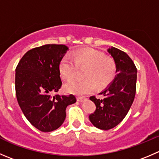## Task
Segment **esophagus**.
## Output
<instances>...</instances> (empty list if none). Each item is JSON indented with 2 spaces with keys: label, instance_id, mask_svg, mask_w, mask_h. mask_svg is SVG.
Instances as JSON below:
<instances>
[{
  "label": "esophagus",
  "instance_id": "34e87169",
  "mask_svg": "<svg viewBox=\"0 0 159 159\" xmlns=\"http://www.w3.org/2000/svg\"><path fill=\"white\" fill-rule=\"evenodd\" d=\"M85 99H86V98H84V97L78 96V98H77V100H78V102H83V101H84Z\"/></svg>",
  "mask_w": 159,
  "mask_h": 159
}]
</instances>
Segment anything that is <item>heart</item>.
Returning <instances> with one entry per match:
<instances>
[{
	"label": "heart",
	"mask_w": 159,
	"mask_h": 159,
	"mask_svg": "<svg viewBox=\"0 0 159 159\" xmlns=\"http://www.w3.org/2000/svg\"><path fill=\"white\" fill-rule=\"evenodd\" d=\"M76 67H84L82 71L84 79H75L67 83L64 90L77 95L91 93L95 90V85L99 89L107 86L113 80L116 70L112 58L92 48L76 50L71 57L64 56L59 64L61 78L67 81L71 79Z\"/></svg>",
	"instance_id": "heart-1"
}]
</instances>
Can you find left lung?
<instances>
[{
    "label": "left lung",
    "mask_w": 159,
    "mask_h": 159,
    "mask_svg": "<svg viewBox=\"0 0 159 159\" xmlns=\"http://www.w3.org/2000/svg\"><path fill=\"white\" fill-rule=\"evenodd\" d=\"M116 67L115 79L101 95L102 99L91 96L96 109L89 115L91 123L97 128L107 130L118 125L127 116L136 93L137 68L130 57L115 47L108 50Z\"/></svg>",
    "instance_id": "obj_1"
}]
</instances>
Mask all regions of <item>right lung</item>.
Segmentation results:
<instances>
[{"instance_id":"obj_1","label":"right lung","mask_w":159,"mask_h":159,"mask_svg":"<svg viewBox=\"0 0 159 159\" xmlns=\"http://www.w3.org/2000/svg\"><path fill=\"white\" fill-rule=\"evenodd\" d=\"M68 50L65 45L47 44L24 54L15 69V92L28 120L42 132L59 128L66 118V108L76 102L74 95L57 94L62 85L61 60ZM56 92L54 96L52 93Z\"/></svg>"}]
</instances>
